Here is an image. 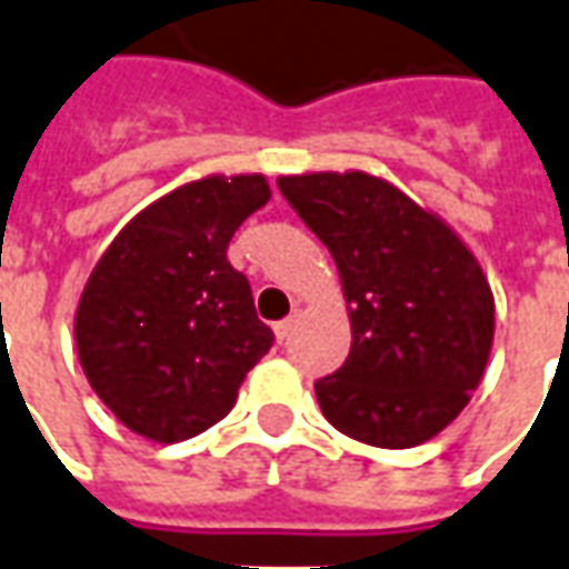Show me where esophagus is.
<instances>
[{
    "mask_svg": "<svg viewBox=\"0 0 569 569\" xmlns=\"http://www.w3.org/2000/svg\"><path fill=\"white\" fill-rule=\"evenodd\" d=\"M292 326H296V317H286V320H280V323L273 326V332H277V341H280V345L292 336Z\"/></svg>",
    "mask_w": 569,
    "mask_h": 569,
    "instance_id": "obj_1",
    "label": "esophagus"
}]
</instances>
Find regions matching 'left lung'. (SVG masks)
<instances>
[{
    "instance_id": "left-lung-1",
    "label": "left lung",
    "mask_w": 569,
    "mask_h": 569,
    "mask_svg": "<svg viewBox=\"0 0 569 569\" xmlns=\"http://www.w3.org/2000/svg\"><path fill=\"white\" fill-rule=\"evenodd\" d=\"M277 188L336 258L351 313L345 367L313 385L323 416L385 450L440 435L492 348L496 308L478 258L376 174H289Z\"/></svg>"
}]
</instances>
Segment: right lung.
<instances>
[{
	"label": "right lung",
	"mask_w": 569,
	"mask_h": 569,
	"mask_svg": "<svg viewBox=\"0 0 569 569\" xmlns=\"http://www.w3.org/2000/svg\"><path fill=\"white\" fill-rule=\"evenodd\" d=\"M271 200L261 174H209L119 230L77 308L79 363L134 435L178 443L221 422L271 351L252 286L228 261L246 218Z\"/></svg>",
	"instance_id": "add662e5"
}]
</instances>
